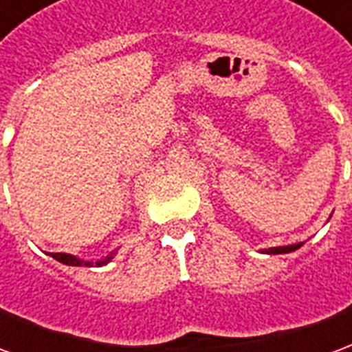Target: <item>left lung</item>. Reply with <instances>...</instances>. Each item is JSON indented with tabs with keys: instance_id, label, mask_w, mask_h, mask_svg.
Here are the masks:
<instances>
[{
	"instance_id": "8db88e82",
	"label": "left lung",
	"mask_w": 352,
	"mask_h": 352,
	"mask_svg": "<svg viewBox=\"0 0 352 352\" xmlns=\"http://www.w3.org/2000/svg\"><path fill=\"white\" fill-rule=\"evenodd\" d=\"M303 243H296V245H287V247H270V249H264V254H287V252H292L296 249H300Z\"/></svg>"
}]
</instances>
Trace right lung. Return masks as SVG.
<instances>
[{
    "label": "right lung",
    "instance_id": "add662e5",
    "mask_svg": "<svg viewBox=\"0 0 352 352\" xmlns=\"http://www.w3.org/2000/svg\"><path fill=\"white\" fill-rule=\"evenodd\" d=\"M118 251V249H116ZM116 251L109 252L105 258L101 260H96V262H90V260H82V258H77V256H73V254H67V252H50V256L58 262H62L65 265H88V267H92V265H105L109 264L111 260L115 258Z\"/></svg>",
    "mask_w": 352,
    "mask_h": 352
}]
</instances>
